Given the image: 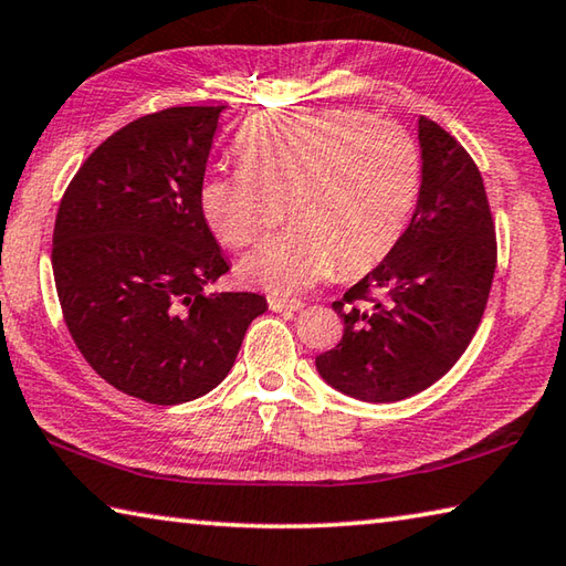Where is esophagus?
I'll return each mask as SVG.
<instances>
[{"instance_id": "obj_1", "label": "esophagus", "mask_w": 566, "mask_h": 566, "mask_svg": "<svg viewBox=\"0 0 566 566\" xmlns=\"http://www.w3.org/2000/svg\"><path fill=\"white\" fill-rule=\"evenodd\" d=\"M270 310L272 312H300L304 310V302L300 300H282V296H270Z\"/></svg>"}]
</instances>
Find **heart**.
I'll return each instance as SVG.
<instances>
[{
  "label": "heart",
  "mask_w": 566,
  "mask_h": 566,
  "mask_svg": "<svg viewBox=\"0 0 566 566\" xmlns=\"http://www.w3.org/2000/svg\"><path fill=\"white\" fill-rule=\"evenodd\" d=\"M232 171L207 177L199 207L219 242L242 249V276L274 294L302 292L334 270L354 276L395 249L417 205V142L395 122L361 112L282 109L237 134Z\"/></svg>",
  "instance_id": "1"
}]
</instances>
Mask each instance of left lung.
Segmentation results:
<instances>
[{
    "mask_svg": "<svg viewBox=\"0 0 566 566\" xmlns=\"http://www.w3.org/2000/svg\"><path fill=\"white\" fill-rule=\"evenodd\" d=\"M421 187L411 222L364 280L332 302L344 322L337 347L317 357L334 389L399 401L442 379L484 317L496 234L474 159L419 117Z\"/></svg>",
    "mask_w": 566,
    "mask_h": 566,
    "instance_id": "left-lung-1",
    "label": "left lung"
}]
</instances>
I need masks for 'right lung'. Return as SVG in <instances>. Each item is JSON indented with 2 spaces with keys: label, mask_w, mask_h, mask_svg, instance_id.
Instances as JSON below:
<instances>
[{
  "label": "right lung",
  "mask_w": 566,
  "mask_h": 566,
  "mask_svg": "<svg viewBox=\"0 0 566 566\" xmlns=\"http://www.w3.org/2000/svg\"><path fill=\"white\" fill-rule=\"evenodd\" d=\"M222 109L129 122L92 151L56 212L52 270L66 329L104 381L149 405L212 391L266 312L262 294L205 292L229 272L199 207Z\"/></svg>",
  "instance_id": "obj_1"
}]
</instances>
